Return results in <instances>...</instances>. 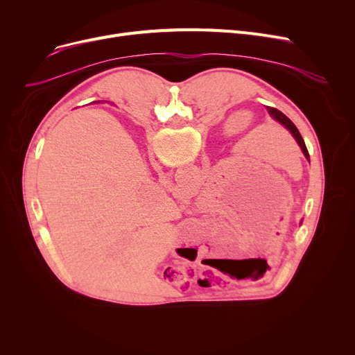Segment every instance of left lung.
Returning a JSON list of instances; mask_svg holds the SVG:
<instances>
[{"label": "left lung", "instance_id": "8db88e82", "mask_svg": "<svg viewBox=\"0 0 355 355\" xmlns=\"http://www.w3.org/2000/svg\"><path fill=\"white\" fill-rule=\"evenodd\" d=\"M268 110H269V114L272 115L273 119H276L279 123H282L286 129L291 130V134L293 135V138L296 139V142L300 144L304 155L309 159V154H308V149H306V146H305V142H304V139H302V137H301V134H300V130H297V128L293 125V122H292L288 116H285L281 110H277V109H275V107H269V106H268Z\"/></svg>", "mask_w": 355, "mask_h": 355}]
</instances>
